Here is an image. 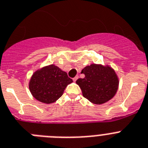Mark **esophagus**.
Segmentation results:
<instances>
[{
    "mask_svg": "<svg viewBox=\"0 0 148 148\" xmlns=\"http://www.w3.org/2000/svg\"><path fill=\"white\" fill-rule=\"evenodd\" d=\"M78 79H79V76H78V75L75 77H74V78H73V82H75V81H76Z\"/></svg>",
    "mask_w": 148,
    "mask_h": 148,
    "instance_id": "esophagus-1",
    "label": "esophagus"
}]
</instances>
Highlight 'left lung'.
Segmentation results:
<instances>
[{
  "mask_svg": "<svg viewBox=\"0 0 148 148\" xmlns=\"http://www.w3.org/2000/svg\"><path fill=\"white\" fill-rule=\"evenodd\" d=\"M84 79H79V84L83 97L94 104H103L110 100L117 92L118 79L110 66L91 64L82 70Z\"/></svg>",
  "mask_w": 148,
  "mask_h": 148,
  "instance_id": "obj_1",
  "label": "left lung"
}]
</instances>
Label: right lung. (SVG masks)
<instances>
[{"mask_svg": "<svg viewBox=\"0 0 148 148\" xmlns=\"http://www.w3.org/2000/svg\"><path fill=\"white\" fill-rule=\"evenodd\" d=\"M72 82L73 79L68 77L67 73L51 64L34 73L29 88L35 99L49 104L58 100L66 87Z\"/></svg>", "mask_w": 148, "mask_h": 148, "instance_id": "right-lung-1", "label": "right lung"}]
</instances>
